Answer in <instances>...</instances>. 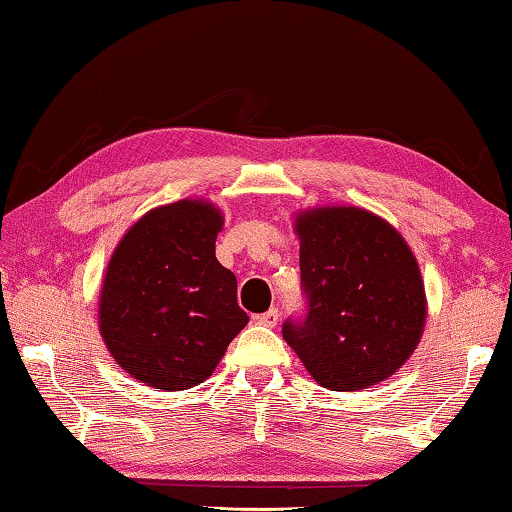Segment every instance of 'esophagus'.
Instances as JSON below:
<instances>
[{"instance_id":"obj_1","label":"esophagus","mask_w":512,"mask_h":512,"mask_svg":"<svg viewBox=\"0 0 512 512\" xmlns=\"http://www.w3.org/2000/svg\"><path fill=\"white\" fill-rule=\"evenodd\" d=\"M278 319H280L278 307H271L269 312H264V314H257V316H255V321H257V323H262V326H269V328H273L275 323H278Z\"/></svg>"}]
</instances>
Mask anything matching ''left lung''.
<instances>
[{
    "mask_svg": "<svg viewBox=\"0 0 512 512\" xmlns=\"http://www.w3.org/2000/svg\"><path fill=\"white\" fill-rule=\"evenodd\" d=\"M305 312L282 323L316 383L353 392L380 383L415 351L426 321L415 255L383 218L355 207L298 216Z\"/></svg>",
    "mask_w": 512,
    "mask_h": 512,
    "instance_id": "1",
    "label": "left lung"
}]
</instances>
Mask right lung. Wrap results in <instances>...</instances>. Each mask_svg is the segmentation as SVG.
Masks as SVG:
<instances>
[{
    "label": "right lung",
    "mask_w": 512,
    "mask_h": 512,
    "mask_svg": "<svg viewBox=\"0 0 512 512\" xmlns=\"http://www.w3.org/2000/svg\"><path fill=\"white\" fill-rule=\"evenodd\" d=\"M221 212L182 200L145 214L113 253L100 296L104 344L129 376L189 389L212 376L248 323L237 278L218 264Z\"/></svg>",
    "instance_id": "obj_1"
}]
</instances>
